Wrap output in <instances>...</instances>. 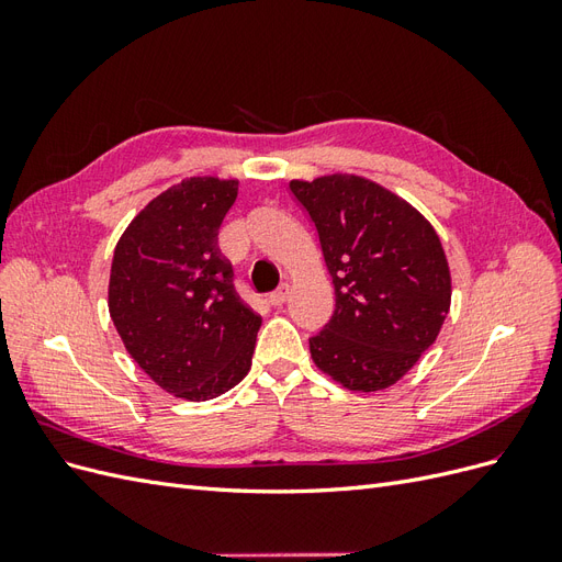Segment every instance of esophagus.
I'll return each instance as SVG.
<instances>
[{"mask_svg": "<svg viewBox=\"0 0 562 562\" xmlns=\"http://www.w3.org/2000/svg\"><path fill=\"white\" fill-rule=\"evenodd\" d=\"M288 293H291V288H288V283H281L274 293H269V304H274V307H281V304L288 300Z\"/></svg>", "mask_w": 562, "mask_h": 562, "instance_id": "obj_1", "label": "esophagus"}]
</instances>
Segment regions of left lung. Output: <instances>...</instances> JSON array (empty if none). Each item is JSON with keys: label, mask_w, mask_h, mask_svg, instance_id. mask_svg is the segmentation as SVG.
<instances>
[{"label": "left lung", "mask_w": 562, "mask_h": 562, "mask_svg": "<svg viewBox=\"0 0 562 562\" xmlns=\"http://www.w3.org/2000/svg\"><path fill=\"white\" fill-rule=\"evenodd\" d=\"M335 285V312L310 337L314 363L351 391L401 380L438 337L450 269L438 234L411 203L356 176L293 180Z\"/></svg>", "instance_id": "8db88e82"}]
</instances>
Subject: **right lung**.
Instances as JSON below:
<instances>
[{"mask_svg":"<svg viewBox=\"0 0 562 562\" xmlns=\"http://www.w3.org/2000/svg\"><path fill=\"white\" fill-rule=\"evenodd\" d=\"M236 194V180H182L149 201L114 248V328L131 359L178 398H215L250 370L262 318L236 295L217 246Z\"/></svg>","mask_w":562,"mask_h":562,"instance_id":"add662e5","label":"right lung"}]
</instances>
